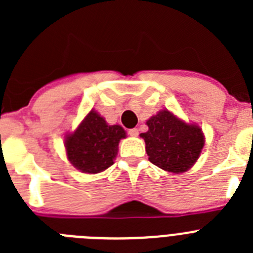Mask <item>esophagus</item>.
<instances>
[{"mask_svg":"<svg viewBox=\"0 0 253 253\" xmlns=\"http://www.w3.org/2000/svg\"><path fill=\"white\" fill-rule=\"evenodd\" d=\"M138 134H139V130H138L137 128L129 129V135H130V137H137Z\"/></svg>","mask_w":253,"mask_h":253,"instance_id":"esophagus-1","label":"esophagus"}]
</instances>
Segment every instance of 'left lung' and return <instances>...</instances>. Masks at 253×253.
<instances>
[{"label": "left lung", "mask_w": 253, "mask_h": 253, "mask_svg": "<svg viewBox=\"0 0 253 253\" xmlns=\"http://www.w3.org/2000/svg\"><path fill=\"white\" fill-rule=\"evenodd\" d=\"M147 125L148 131L140 137L153 165L173 173H182L194 166L205 144L200 126L187 124L166 109L147 120Z\"/></svg>", "instance_id": "8db88e82"}]
</instances>
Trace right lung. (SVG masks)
<instances>
[{"mask_svg":"<svg viewBox=\"0 0 253 253\" xmlns=\"http://www.w3.org/2000/svg\"><path fill=\"white\" fill-rule=\"evenodd\" d=\"M126 137L120 125H109L91 110L73 133L64 139L67 158L84 173H99L114 165L120 139Z\"/></svg>","mask_w":253,"mask_h":253,"instance_id":"add662e5","label":"right lung"}]
</instances>
